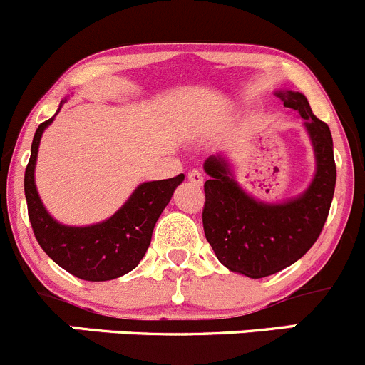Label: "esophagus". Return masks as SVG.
I'll return each mask as SVG.
<instances>
[{"mask_svg": "<svg viewBox=\"0 0 365 365\" xmlns=\"http://www.w3.org/2000/svg\"><path fill=\"white\" fill-rule=\"evenodd\" d=\"M187 179H190V182H193L195 186H200V184L204 182V175H202V172H198V170L187 172Z\"/></svg>", "mask_w": 365, "mask_h": 365, "instance_id": "34e87169", "label": "esophagus"}]
</instances>
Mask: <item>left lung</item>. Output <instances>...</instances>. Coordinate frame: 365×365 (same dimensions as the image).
Instances as JSON below:
<instances>
[{
  "label": "left lung",
  "instance_id": "1",
  "mask_svg": "<svg viewBox=\"0 0 365 365\" xmlns=\"http://www.w3.org/2000/svg\"><path fill=\"white\" fill-rule=\"evenodd\" d=\"M277 96L302 115L316 153V175L302 197L284 204L254 200L222 158L211 156L204 163L209 175L202 211L205 240L223 266L250 279L282 272L310 250L328 218L337 179L330 128L312 113L304 93Z\"/></svg>",
  "mask_w": 365,
  "mask_h": 365
}]
</instances>
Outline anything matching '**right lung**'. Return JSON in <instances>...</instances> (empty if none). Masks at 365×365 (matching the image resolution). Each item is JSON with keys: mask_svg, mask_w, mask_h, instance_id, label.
Listing matches in <instances>:
<instances>
[{"mask_svg": "<svg viewBox=\"0 0 365 365\" xmlns=\"http://www.w3.org/2000/svg\"><path fill=\"white\" fill-rule=\"evenodd\" d=\"M51 122L53 118L42 122L35 131L31 156L24 172V195L35 237L56 264L78 279L88 282L118 279L135 269L143 259L154 225L175 187L184 181V174L140 184L129 200L106 222L90 227L61 225L44 209L34 179L38 143Z\"/></svg>", "mask_w": 365, "mask_h": 365, "instance_id": "1", "label": "right lung"}]
</instances>
